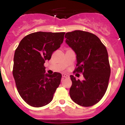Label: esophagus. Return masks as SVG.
Masks as SVG:
<instances>
[{
  "label": "esophagus",
  "mask_w": 125,
  "mask_h": 125,
  "mask_svg": "<svg viewBox=\"0 0 125 125\" xmlns=\"http://www.w3.org/2000/svg\"><path fill=\"white\" fill-rule=\"evenodd\" d=\"M62 78H69V76H68V74H64V73H62Z\"/></svg>",
  "instance_id": "34e87169"
}]
</instances>
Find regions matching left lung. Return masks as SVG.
I'll return each mask as SVG.
<instances>
[{
  "label": "left lung",
  "mask_w": 125,
  "mask_h": 125,
  "mask_svg": "<svg viewBox=\"0 0 125 125\" xmlns=\"http://www.w3.org/2000/svg\"><path fill=\"white\" fill-rule=\"evenodd\" d=\"M66 43L76 55V72L83 73L84 80L71 75L72 86L69 94L73 101L82 106L96 104L108 88L110 69L106 48L96 35L74 31L65 35Z\"/></svg>",
  "instance_id": "8db88e82"
}]
</instances>
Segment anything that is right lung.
<instances>
[{
    "label": "right lung",
    "instance_id": "obj_1",
    "mask_svg": "<svg viewBox=\"0 0 125 125\" xmlns=\"http://www.w3.org/2000/svg\"><path fill=\"white\" fill-rule=\"evenodd\" d=\"M65 32H37L21 40L15 51L13 76L24 101L33 107H42L52 100L62 75L46 73L45 61L59 48Z\"/></svg>",
    "mask_w": 125,
    "mask_h": 125
}]
</instances>
